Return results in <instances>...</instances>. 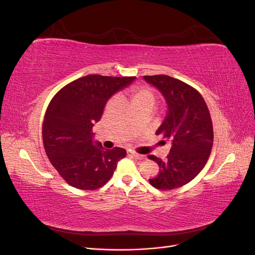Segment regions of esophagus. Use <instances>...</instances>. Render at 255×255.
I'll return each mask as SVG.
<instances>
[{
    "label": "esophagus",
    "mask_w": 255,
    "mask_h": 255,
    "mask_svg": "<svg viewBox=\"0 0 255 255\" xmlns=\"http://www.w3.org/2000/svg\"><path fill=\"white\" fill-rule=\"evenodd\" d=\"M128 155L130 156V157H134V158H136V159H139V160H141V159L144 158V155H141V154L137 153V152H135V151H132V150H128Z\"/></svg>",
    "instance_id": "esophagus-1"
}]
</instances>
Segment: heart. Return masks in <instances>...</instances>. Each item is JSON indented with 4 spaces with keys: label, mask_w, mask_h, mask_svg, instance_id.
Masks as SVG:
<instances>
[{
    "label": "heart",
    "mask_w": 255,
    "mask_h": 255,
    "mask_svg": "<svg viewBox=\"0 0 255 255\" xmlns=\"http://www.w3.org/2000/svg\"><path fill=\"white\" fill-rule=\"evenodd\" d=\"M129 96L132 99V102L137 107H143V106H151L154 107L156 101L155 94L152 88L148 86H135L129 90Z\"/></svg>",
    "instance_id": "1"
}]
</instances>
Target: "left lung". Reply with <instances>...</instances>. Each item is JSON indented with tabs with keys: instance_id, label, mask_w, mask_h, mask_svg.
Here are the masks:
<instances>
[{
	"instance_id": "obj_1",
	"label": "left lung",
	"mask_w": 255,
	"mask_h": 255,
	"mask_svg": "<svg viewBox=\"0 0 255 255\" xmlns=\"http://www.w3.org/2000/svg\"><path fill=\"white\" fill-rule=\"evenodd\" d=\"M143 79L166 100L168 112L156 135L171 141L165 160L148 156L159 166L158 174L149 182L160 190L179 188L195 179L210 157L214 141L210 111L199 91L186 83L164 74Z\"/></svg>"
}]
</instances>
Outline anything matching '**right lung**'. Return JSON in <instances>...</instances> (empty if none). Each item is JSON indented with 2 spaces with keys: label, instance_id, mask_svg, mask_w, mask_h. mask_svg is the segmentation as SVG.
<instances>
[{
  "label": "right lung",
  "instance_id": "obj_1",
  "mask_svg": "<svg viewBox=\"0 0 255 255\" xmlns=\"http://www.w3.org/2000/svg\"><path fill=\"white\" fill-rule=\"evenodd\" d=\"M135 79L90 74L69 83L51 100L42 125L43 145L51 164L69 185L98 189L126 157L125 149L106 150L95 141L92 127L101 119L109 99Z\"/></svg>",
  "mask_w": 255,
  "mask_h": 255
}]
</instances>
